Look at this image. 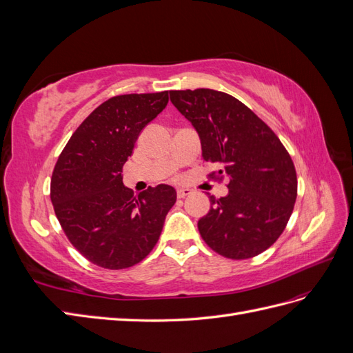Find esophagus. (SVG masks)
Segmentation results:
<instances>
[{
    "instance_id": "34e87169",
    "label": "esophagus",
    "mask_w": 353,
    "mask_h": 353,
    "mask_svg": "<svg viewBox=\"0 0 353 353\" xmlns=\"http://www.w3.org/2000/svg\"><path fill=\"white\" fill-rule=\"evenodd\" d=\"M191 193H193V191H191L190 188H178V190H176V196H178L179 199H184V197L190 196Z\"/></svg>"
}]
</instances>
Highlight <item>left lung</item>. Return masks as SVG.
<instances>
[{"label":"left lung","mask_w":353,"mask_h":353,"mask_svg":"<svg viewBox=\"0 0 353 353\" xmlns=\"http://www.w3.org/2000/svg\"><path fill=\"white\" fill-rule=\"evenodd\" d=\"M170 101L193 125L205 162L222 169L228 194L210 196L199 219L201 239L230 259H249L281 236L297 196L290 154L271 128L232 95L200 88L170 91Z\"/></svg>","instance_id":"1"}]
</instances>
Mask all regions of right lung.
<instances>
[{
  "instance_id": "obj_1",
  "label": "right lung",
  "mask_w": 353,
  "mask_h": 353,
  "mask_svg": "<svg viewBox=\"0 0 353 353\" xmlns=\"http://www.w3.org/2000/svg\"><path fill=\"white\" fill-rule=\"evenodd\" d=\"M169 101L168 91L116 95L70 137L51 176V203L69 241L90 262L123 270L156 245L176 191L160 184L135 196L122 168L137 138Z\"/></svg>"
}]
</instances>
